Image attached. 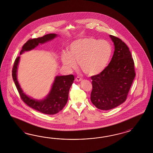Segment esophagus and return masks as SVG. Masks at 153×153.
Instances as JSON below:
<instances>
[{"instance_id": "obj_1", "label": "esophagus", "mask_w": 153, "mask_h": 153, "mask_svg": "<svg viewBox=\"0 0 153 153\" xmlns=\"http://www.w3.org/2000/svg\"><path fill=\"white\" fill-rule=\"evenodd\" d=\"M75 81H76V82H80V81H82V79L80 78L79 77H77L75 79Z\"/></svg>"}]
</instances>
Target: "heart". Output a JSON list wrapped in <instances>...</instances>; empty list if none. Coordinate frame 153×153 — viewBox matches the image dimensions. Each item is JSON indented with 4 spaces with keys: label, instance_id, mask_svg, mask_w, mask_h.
<instances>
[{
    "label": "heart",
    "instance_id": "b5f03b06",
    "mask_svg": "<svg viewBox=\"0 0 153 153\" xmlns=\"http://www.w3.org/2000/svg\"><path fill=\"white\" fill-rule=\"evenodd\" d=\"M112 48L105 40H97L92 37H85L71 42L68 52L61 54L62 63L67 68L74 69L79 62L80 68L86 74H99L105 68L111 59Z\"/></svg>",
    "mask_w": 153,
    "mask_h": 153
}]
</instances>
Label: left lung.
<instances>
[{"label":"left lung","instance_id":"8db88e82","mask_svg":"<svg viewBox=\"0 0 153 153\" xmlns=\"http://www.w3.org/2000/svg\"><path fill=\"white\" fill-rule=\"evenodd\" d=\"M109 36L114 45L111 61L100 74L91 77V101L97 108L104 111L125 102L136 74L128 46L120 39L111 35Z\"/></svg>","mask_w":153,"mask_h":153}]
</instances>
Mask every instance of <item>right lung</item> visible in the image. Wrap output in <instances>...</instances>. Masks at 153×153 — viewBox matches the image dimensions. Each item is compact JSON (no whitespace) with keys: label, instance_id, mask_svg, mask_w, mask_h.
<instances>
[{"label":"right lung","instance_id":"1","mask_svg":"<svg viewBox=\"0 0 153 153\" xmlns=\"http://www.w3.org/2000/svg\"><path fill=\"white\" fill-rule=\"evenodd\" d=\"M58 36L56 33H49L41 37L30 39L22 46L19 54L35 49L39 44H44L51 41ZM20 56H18L14 61L12 70V77L16 86L18 90L21 99L28 107L44 114L53 115L60 111L65 107L68 98L70 88L74 82V77L73 74L66 76H57L51 86V88L42 99L37 100L27 96L23 92L17 79V70Z\"/></svg>","mask_w":153,"mask_h":153}]
</instances>
